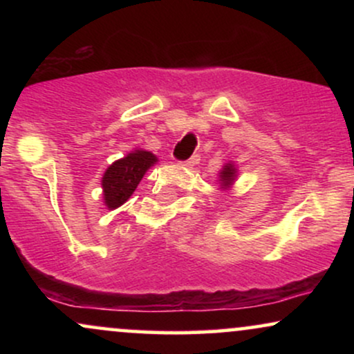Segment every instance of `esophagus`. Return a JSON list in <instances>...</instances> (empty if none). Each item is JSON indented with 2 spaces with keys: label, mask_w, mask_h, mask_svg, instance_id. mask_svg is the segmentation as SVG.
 <instances>
[{
  "label": "esophagus",
  "mask_w": 354,
  "mask_h": 354,
  "mask_svg": "<svg viewBox=\"0 0 354 354\" xmlns=\"http://www.w3.org/2000/svg\"><path fill=\"white\" fill-rule=\"evenodd\" d=\"M200 160H201L200 154H193V156H191L189 160H186L183 165H185V166H196L198 163H200Z\"/></svg>",
  "instance_id": "obj_1"
}]
</instances>
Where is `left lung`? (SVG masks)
Here are the masks:
<instances>
[{
  "instance_id": "1",
  "label": "left lung",
  "mask_w": 354,
  "mask_h": 354,
  "mask_svg": "<svg viewBox=\"0 0 354 354\" xmlns=\"http://www.w3.org/2000/svg\"><path fill=\"white\" fill-rule=\"evenodd\" d=\"M236 178V169H234L233 165H226L221 171V181H223V188H228L231 186V183L234 181Z\"/></svg>"
}]
</instances>
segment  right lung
<instances>
[{"mask_svg":"<svg viewBox=\"0 0 354 354\" xmlns=\"http://www.w3.org/2000/svg\"><path fill=\"white\" fill-rule=\"evenodd\" d=\"M156 163V156L149 151L129 153L123 160H118L106 169L103 176L104 203L108 208L115 209L121 206L133 194L141 178Z\"/></svg>","mask_w":354,"mask_h":354,"instance_id":"1","label":"right lung"}]
</instances>
